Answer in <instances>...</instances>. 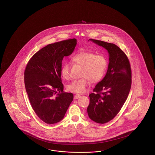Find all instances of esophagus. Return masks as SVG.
<instances>
[{"label": "esophagus", "instance_id": "34e87169", "mask_svg": "<svg viewBox=\"0 0 155 155\" xmlns=\"http://www.w3.org/2000/svg\"><path fill=\"white\" fill-rule=\"evenodd\" d=\"M81 97V95H79V94H76L74 97V99H78V98H80Z\"/></svg>", "mask_w": 155, "mask_h": 155}]
</instances>
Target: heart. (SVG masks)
I'll list each match as a JSON object with an SVG mask.
<instances>
[{"mask_svg": "<svg viewBox=\"0 0 155 155\" xmlns=\"http://www.w3.org/2000/svg\"><path fill=\"white\" fill-rule=\"evenodd\" d=\"M71 61L74 64L82 66L81 77L80 80H74L67 86L68 91L82 94L87 90L89 81L96 83L101 81L106 73L107 61L106 59L100 54L92 52L80 51L77 53L71 58ZM70 64L66 62L61 68L60 75L63 79L67 80L70 77Z\"/></svg>", "mask_w": 155, "mask_h": 155, "instance_id": "heart-1", "label": "heart"}]
</instances>
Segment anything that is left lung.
Segmentation results:
<instances>
[{"instance_id": "left-lung-1", "label": "left lung", "mask_w": 155, "mask_h": 155, "mask_svg": "<svg viewBox=\"0 0 155 155\" xmlns=\"http://www.w3.org/2000/svg\"><path fill=\"white\" fill-rule=\"evenodd\" d=\"M89 41L103 47L109 53L108 68L103 80L89 96V117L99 124L110 121L118 114L131 87V70L128 59L118 46L102 41Z\"/></svg>"}]
</instances>
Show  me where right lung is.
Listing matches in <instances>:
<instances>
[{"instance_id": "1", "label": "right lung", "mask_w": 155, "mask_h": 155, "mask_svg": "<svg viewBox=\"0 0 155 155\" xmlns=\"http://www.w3.org/2000/svg\"><path fill=\"white\" fill-rule=\"evenodd\" d=\"M75 38L48 45L31 58L24 71V84L30 103L38 117L48 124L64 118L73 100L72 93L64 92L60 70L64 56L70 55Z\"/></svg>"}]
</instances>
